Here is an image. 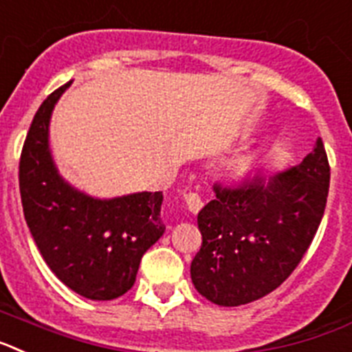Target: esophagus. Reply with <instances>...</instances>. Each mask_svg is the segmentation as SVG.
<instances>
[{
    "mask_svg": "<svg viewBox=\"0 0 352 352\" xmlns=\"http://www.w3.org/2000/svg\"><path fill=\"white\" fill-rule=\"evenodd\" d=\"M184 201L189 212H193V214L200 212V209L204 207V201H201L200 195L198 193H188L184 197Z\"/></svg>",
    "mask_w": 352,
    "mask_h": 352,
    "instance_id": "34e87169",
    "label": "esophagus"
}]
</instances>
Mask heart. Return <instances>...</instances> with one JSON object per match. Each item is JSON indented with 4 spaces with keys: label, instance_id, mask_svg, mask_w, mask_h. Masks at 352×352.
<instances>
[{
    "label": "heart",
    "instance_id": "heart-1",
    "mask_svg": "<svg viewBox=\"0 0 352 352\" xmlns=\"http://www.w3.org/2000/svg\"><path fill=\"white\" fill-rule=\"evenodd\" d=\"M248 170H250L248 159H237V161H234L230 166V173L234 177L244 175V173H248Z\"/></svg>",
    "mask_w": 352,
    "mask_h": 352
}]
</instances>
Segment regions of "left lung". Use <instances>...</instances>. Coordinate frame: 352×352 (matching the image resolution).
<instances>
[{"instance_id":"obj_1","label":"left lung","mask_w":352,"mask_h":352,"mask_svg":"<svg viewBox=\"0 0 352 352\" xmlns=\"http://www.w3.org/2000/svg\"><path fill=\"white\" fill-rule=\"evenodd\" d=\"M328 189L329 163L320 138L290 170L239 186L214 184L216 198L198 212L195 289L221 307L252 303L278 289L310 248Z\"/></svg>"}]
</instances>
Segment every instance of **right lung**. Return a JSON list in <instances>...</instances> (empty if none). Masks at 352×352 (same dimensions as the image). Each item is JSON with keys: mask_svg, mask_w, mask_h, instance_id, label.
I'll return each mask as SVG.
<instances>
[{"mask_svg": "<svg viewBox=\"0 0 352 352\" xmlns=\"http://www.w3.org/2000/svg\"><path fill=\"white\" fill-rule=\"evenodd\" d=\"M70 83L54 90L33 117L19 163L24 218L49 269L94 301L125 294L146 250L164 234L163 193L99 200L60 177L49 151V120Z\"/></svg>", "mask_w": 352, "mask_h": 352, "instance_id": "right-lung-1", "label": "right lung"}]
</instances>
